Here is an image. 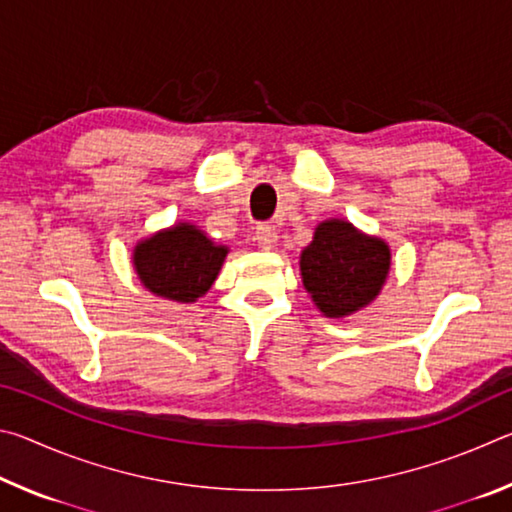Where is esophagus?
Returning <instances> with one entry per match:
<instances>
[{"label": "esophagus", "instance_id": "1", "mask_svg": "<svg viewBox=\"0 0 512 512\" xmlns=\"http://www.w3.org/2000/svg\"><path fill=\"white\" fill-rule=\"evenodd\" d=\"M255 239H257L259 248L271 250L273 244H275V239H277V232H275V228H271V225H257Z\"/></svg>", "mask_w": 512, "mask_h": 512}]
</instances>
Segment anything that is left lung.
<instances>
[{"label": "left lung", "mask_w": 512, "mask_h": 512, "mask_svg": "<svg viewBox=\"0 0 512 512\" xmlns=\"http://www.w3.org/2000/svg\"><path fill=\"white\" fill-rule=\"evenodd\" d=\"M391 246L345 219L316 225L300 253L302 287L325 318H345L368 307L391 273Z\"/></svg>", "instance_id": "obj_1"}]
</instances>
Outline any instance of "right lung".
<instances>
[{"mask_svg": "<svg viewBox=\"0 0 512 512\" xmlns=\"http://www.w3.org/2000/svg\"><path fill=\"white\" fill-rule=\"evenodd\" d=\"M230 248L207 237L198 225L178 221L133 246V268L155 298L192 305L221 273Z\"/></svg>", "mask_w": 512, "mask_h": 512, "instance_id": "right-lung-1", "label": "right lung"}]
</instances>
